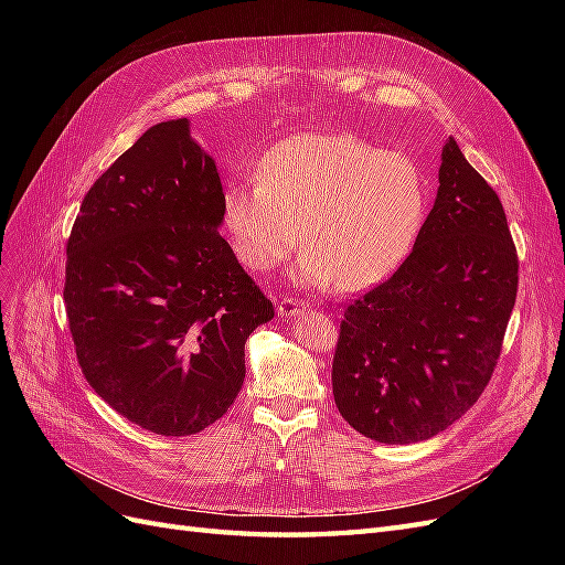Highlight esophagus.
<instances>
[{
    "label": "esophagus",
    "instance_id": "1",
    "mask_svg": "<svg viewBox=\"0 0 565 565\" xmlns=\"http://www.w3.org/2000/svg\"><path fill=\"white\" fill-rule=\"evenodd\" d=\"M301 311H306V303H303V301L285 297V299L278 303V316H280V318H295V316H299Z\"/></svg>",
    "mask_w": 565,
    "mask_h": 565
}]
</instances>
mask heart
Returning a JSON list of instances; mask_svg holds the SVG:
<instances>
[{
    "instance_id": "obj_1",
    "label": "heart",
    "mask_w": 565,
    "mask_h": 565,
    "mask_svg": "<svg viewBox=\"0 0 565 565\" xmlns=\"http://www.w3.org/2000/svg\"><path fill=\"white\" fill-rule=\"evenodd\" d=\"M429 210V183L403 150L355 134H299L273 146L256 181H233L221 221L245 268L268 273L299 243L295 278L355 292L382 282L413 252Z\"/></svg>"
}]
</instances>
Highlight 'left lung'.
Masks as SVG:
<instances>
[{
  "mask_svg": "<svg viewBox=\"0 0 565 565\" xmlns=\"http://www.w3.org/2000/svg\"><path fill=\"white\" fill-rule=\"evenodd\" d=\"M516 287L502 202L450 136L413 252L344 311L332 363L341 417L388 446L446 431L490 382Z\"/></svg>",
  "mask_w": 565,
  "mask_h": 565,
  "instance_id": "1",
  "label": "left lung"
}]
</instances>
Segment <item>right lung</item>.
Returning a JSON list of instances; mask_svg holds the SVG:
<instances>
[{"instance_id": "right-lung-1", "label": "right lung", "mask_w": 565, "mask_h": 565, "mask_svg": "<svg viewBox=\"0 0 565 565\" xmlns=\"http://www.w3.org/2000/svg\"><path fill=\"white\" fill-rule=\"evenodd\" d=\"M216 162L185 117L150 127L84 195L67 241L77 361L115 413L191 436L228 413L273 303L218 235Z\"/></svg>"}]
</instances>
